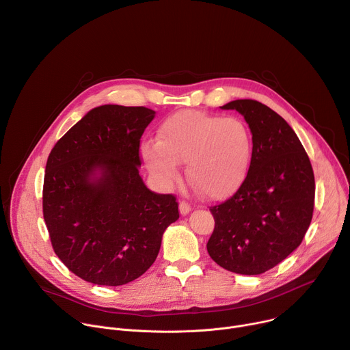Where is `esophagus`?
I'll return each instance as SVG.
<instances>
[{"instance_id":"obj_1","label":"esophagus","mask_w":350,"mask_h":350,"mask_svg":"<svg viewBox=\"0 0 350 350\" xmlns=\"http://www.w3.org/2000/svg\"><path fill=\"white\" fill-rule=\"evenodd\" d=\"M178 208H180V213H181V215H187V213H189V211H191V204H188L187 201H180Z\"/></svg>"}]
</instances>
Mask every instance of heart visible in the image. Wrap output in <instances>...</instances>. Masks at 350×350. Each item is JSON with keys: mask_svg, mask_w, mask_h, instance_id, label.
I'll return each mask as SVG.
<instances>
[{"mask_svg": "<svg viewBox=\"0 0 350 350\" xmlns=\"http://www.w3.org/2000/svg\"><path fill=\"white\" fill-rule=\"evenodd\" d=\"M142 157L161 180L177 177L187 163L189 183L209 199L234 193L243 183L252 158V134L238 118L181 111L161 126L158 141L142 145Z\"/></svg>", "mask_w": 350, "mask_h": 350, "instance_id": "1", "label": "heart"}]
</instances>
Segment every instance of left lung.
<instances>
[{"label": "left lung", "mask_w": 350, "mask_h": 350, "mask_svg": "<svg viewBox=\"0 0 350 350\" xmlns=\"http://www.w3.org/2000/svg\"><path fill=\"white\" fill-rule=\"evenodd\" d=\"M252 133V158L237 192L211 206L215 230L206 243L223 269L262 274L301 245L313 217L314 173L302 142L273 109L255 99H237Z\"/></svg>", "instance_id": "obj_1"}]
</instances>
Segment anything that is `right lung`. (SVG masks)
<instances>
[{"mask_svg":"<svg viewBox=\"0 0 350 350\" xmlns=\"http://www.w3.org/2000/svg\"><path fill=\"white\" fill-rule=\"evenodd\" d=\"M154 118L145 107L94 108L48 157L42 215L49 239L87 282L118 286L142 275L180 216L176 196L146 188L138 173L141 137Z\"/></svg>","mask_w":350,"mask_h":350,"instance_id":"add662e5","label":"right lung"}]
</instances>
